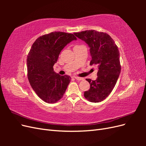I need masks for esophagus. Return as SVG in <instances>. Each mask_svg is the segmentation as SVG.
<instances>
[{"mask_svg":"<svg viewBox=\"0 0 146 146\" xmlns=\"http://www.w3.org/2000/svg\"><path fill=\"white\" fill-rule=\"evenodd\" d=\"M74 78L76 79V80H83V78H82V77H74Z\"/></svg>","mask_w":146,"mask_h":146,"instance_id":"esophagus-1","label":"esophagus"}]
</instances>
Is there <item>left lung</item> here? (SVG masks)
<instances>
[{
  "instance_id": "8db88e82",
  "label": "left lung",
  "mask_w": 146,
  "mask_h": 146,
  "mask_svg": "<svg viewBox=\"0 0 146 146\" xmlns=\"http://www.w3.org/2000/svg\"><path fill=\"white\" fill-rule=\"evenodd\" d=\"M74 35L90 47L92 59L90 64L98 66L96 80L86 79L90 84V88L85 91L84 96L91 102H100L111 93L121 73L118 47L111 37L104 32L91 30L74 33Z\"/></svg>"
}]
</instances>
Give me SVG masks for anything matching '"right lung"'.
<instances>
[{"mask_svg":"<svg viewBox=\"0 0 146 146\" xmlns=\"http://www.w3.org/2000/svg\"><path fill=\"white\" fill-rule=\"evenodd\" d=\"M76 39L72 33L54 32L38 38L30 48L27 59L29 81L39 98L46 103H56L67 89L71 78L60 76L53 66L63 48Z\"/></svg>","mask_w":146,"mask_h":146,"instance_id":"add662e5","label":"right lung"}]
</instances>
